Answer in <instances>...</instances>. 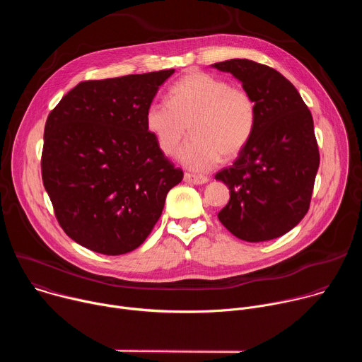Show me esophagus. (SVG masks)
<instances>
[{
  "mask_svg": "<svg viewBox=\"0 0 362 362\" xmlns=\"http://www.w3.org/2000/svg\"><path fill=\"white\" fill-rule=\"evenodd\" d=\"M185 182L192 183V185H203L206 182H209V179L206 176H197V175H192V173H185Z\"/></svg>",
  "mask_w": 362,
  "mask_h": 362,
  "instance_id": "1",
  "label": "esophagus"
}]
</instances>
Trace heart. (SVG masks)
Segmentation results:
<instances>
[{
  "label": "heart",
  "mask_w": 362,
  "mask_h": 362,
  "mask_svg": "<svg viewBox=\"0 0 362 362\" xmlns=\"http://www.w3.org/2000/svg\"><path fill=\"white\" fill-rule=\"evenodd\" d=\"M256 103L250 93L214 74L190 70L169 90V101H153L146 110V127L159 148L172 156L190 126L192 140L179 154L194 170L212 169L221 156L232 159L247 146L256 127Z\"/></svg>",
  "instance_id": "obj_1"
}]
</instances>
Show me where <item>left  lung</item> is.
I'll return each mask as SVG.
<instances>
[{
    "label": "left lung",
    "mask_w": 362,
    "mask_h": 362,
    "mask_svg": "<svg viewBox=\"0 0 362 362\" xmlns=\"http://www.w3.org/2000/svg\"><path fill=\"white\" fill-rule=\"evenodd\" d=\"M233 74L256 103V127L232 166L215 175L230 193L221 223L246 242L279 238L311 203L320 150L313 115L293 84L269 66L246 59L215 63Z\"/></svg>",
    "instance_id": "obj_1"
}]
</instances>
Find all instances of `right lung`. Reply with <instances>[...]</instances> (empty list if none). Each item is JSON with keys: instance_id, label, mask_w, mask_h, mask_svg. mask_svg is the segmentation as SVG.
Listing matches in <instances>:
<instances>
[{"instance_id": "1", "label": "right lung", "mask_w": 362, "mask_h": 362, "mask_svg": "<svg viewBox=\"0 0 362 362\" xmlns=\"http://www.w3.org/2000/svg\"><path fill=\"white\" fill-rule=\"evenodd\" d=\"M175 70L88 80L49 112L41 176L63 230L103 255L139 247L183 170L160 151L146 110Z\"/></svg>"}]
</instances>
